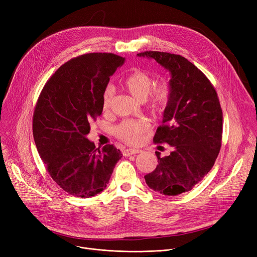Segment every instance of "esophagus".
I'll use <instances>...</instances> for the list:
<instances>
[{"label": "esophagus", "mask_w": 257, "mask_h": 257, "mask_svg": "<svg viewBox=\"0 0 257 257\" xmlns=\"http://www.w3.org/2000/svg\"><path fill=\"white\" fill-rule=\"evenodd\" d=\"M140 152H141V150H139V149H125V150L123 151V155H124V156H130V155L138 154V153H140Z\"/></svg>", "instance_id": "esophagus-1"}]
</instances>
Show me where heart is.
<instances>
[{
	"instance_id": "heart-1",
	"label": "heart",
	"mask_w": 257,
	"mask_h": 257,
	"mask_svg": "<svg viewBox=\"0 0 257 257\" xmlns=\"http://www.w3.org/2000/svg\"><path fill=\"white\" fill-rule=\"evenodd\" d=\"M124 86L128 90L131 96L138 101H145L149 96L151 89L154 86V81L152 77L143 71H137L130 74L124 81ZM152 92V91H151ZM113 96V87L108 85L102 96V107L106 110L109 108ZM171 90L169 85L161 84L154 87L150 94L148 105L153 111L161 112L164 111L170 101ZM150 124L145 118L128 119L121 121L114 128L115 136L128 144H139L142 136L149 130Z\"/></svg>"
}]
</instances>
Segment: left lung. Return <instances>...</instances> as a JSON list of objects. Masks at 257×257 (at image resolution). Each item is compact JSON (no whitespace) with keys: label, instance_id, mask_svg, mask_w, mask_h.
<instances>
[{"label":"left lung","instance_id":"1","mask_svg":"<svg viewBox=\"0 0 257 257\" xmlns=\"http://www.w3.org/2000/svg\"><path fill=\"white\" fill-rule=\"evenodd\" d=\"M139 57L154 59L169 71L170 101L154 143L173 148L169 156L156 153V169L145 176L151 190L177 196L198 184L211 170L221 149L223 113L217 91L206 76L176 54L147 51Z\"/></svg>","mask_w":257,"mask_h":257}]
</instances>
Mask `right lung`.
<instances>
[{"instance_id":"right-lung-1","label":"right lung","mask_w":257,"mask_h":257,"mask_svg":"<svg viewBox=\"0 0 257 257\" xmlns=\"http://www.w3.org/2000/svg\"><path fill=\"white\" fill-rule=\"evenodd\" d=\"M125 58L90 53L71 59L44 86L33 115V138L50 176L79 198L103 192L121 153L113 145L100 150L86 136L102 114V96Z\"/></svg>"}]
</instances>
